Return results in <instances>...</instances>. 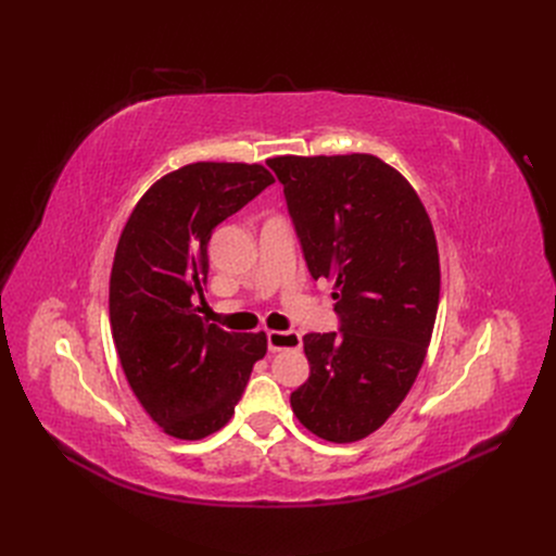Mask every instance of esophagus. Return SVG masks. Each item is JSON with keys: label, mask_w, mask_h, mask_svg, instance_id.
<instances>
[{"label": "esophagus", "mask_w": 556, "mask_h": 556, "mask_svg": "<svg viewBox=\"0 0 556 556\" xmlns=\"http://www.w3.org/2000/svg\"><path fill=\"white\" fill-rule=\"evenodd\" d=\"M301 332L296 330H287V332H278V330H271L267 332V346L271 353H278V351H289V349H301Z\"/></svg>", "instance_id": "obj_1"}]
</instances>
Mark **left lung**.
<instances>
[{
    "mask_svg": "<svg viewBox=\"0 0 556 556\" xmlns=\"http://www.w3.org/2000/svg\"><path fill=\"white\" fill-rule=\"evenodd\" d=\"M278 180L314 280L334 282L339 332H309L303 426L334 443L376 432L426 359L439 307V251L412 185L368 153L280 155Z\"/></svg>",
    "mask_w": 556,
    "mask_h": 556,
    "instance_id": "left-lung-1",
    "label": "left lung"
}]
</instances>
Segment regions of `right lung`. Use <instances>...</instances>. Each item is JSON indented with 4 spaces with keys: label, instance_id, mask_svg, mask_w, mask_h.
<instances>
[{
    "label": "right lung",
    "instance_id": "right-lung-1",
    "mask_svg": "<svg viewBox=\"0 0 556 556\" xmlns=\"http://www.w3.org/2000/svg\"><path fill=\"white\" fill-rule=\"evenodd\" d=\"M271 182L262 165H185L151 185L122 230L111 274L115 349L140 405L176 439L224 428L267 353L264 332L207 324L197 301L213 230Z\"/></svg>",
    "mask_w": 556,
    "mask_h": 556
}]
</instances>
